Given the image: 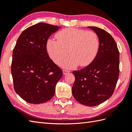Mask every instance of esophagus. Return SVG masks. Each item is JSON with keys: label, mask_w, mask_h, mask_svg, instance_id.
Listing matches in <instances>:
<instances>
[{"label": "esophagus", "mask_w": 132, "mask_h": 132, "mask_svg": "<svg viewBox=\"0 0 132 132\" xmlns=\"http://www.w3.org/2000/svg\"><path fill=\"white\" fill-rule=\"evenodd\" d=\"M70 72V71L69 70H63V74L64 75H65L66 74L69 73V72Z\"/></svg>", "instance_id": "34e87169"}]
</instances>
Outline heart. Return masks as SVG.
I'll return each mask as SVG.
<instances>
[{
    "mask_svg": "<svg viewBox=\"0 0 132 132\" xmlns=\"http://www.w3.org/2000/svg\"><path fill=\"white\" fill-rule=\"evenodd\" d=\"M56 38L57 40H47V52L52 61L60 64L68 55L69 50L70 55L62 64L64 68L73 69L79 64L87 66L97 55L99 41L94 32L67 28L58 32Z\"/></svg>",
    "mask_w": 132,
    "mask_h": 132,
    "instance_id": "1",
    "label": "heart"
}]
</instances>
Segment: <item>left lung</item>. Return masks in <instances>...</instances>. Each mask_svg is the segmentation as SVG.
<instances>
[{"label":"left lung","mask_w":132,"mask_h":132,"mask_svg":"<svg viewBox=\"0 0 132 132\" xmlns=\"http://www.w3.org/2000/svg\"><path fill=\"white\" fill-rule=\"evenodd\" d=\"M88 28L99 37V50L90 64L72 71L75 80L72 94L80 104L93 106L104 102L113 94L119 76L120 54L116 42L109 33L97 27Z\"/></svg>","instance_id":"8db88e82"}]
</instances>
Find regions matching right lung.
Listing matches in <instances>:
<instances>
[{
  "label": "right lung",
  "instance_id": "right-lung-1",
  "mask_svg": "<svg viewBox=\"0 0 132 132\" xmlns=\"http://www.w3.org/2000/svg\"><path fill=\"white\" fill-rule=\"evenodd\" d=\"M61 27L40 23L25 29L12 53L11 74L15 91L26 102L40 104L51 99L62 71L50 59L46 42Z\"/></svg>",
  "mask_w": 132,
  "mask_h": 132
}]
</instances>
